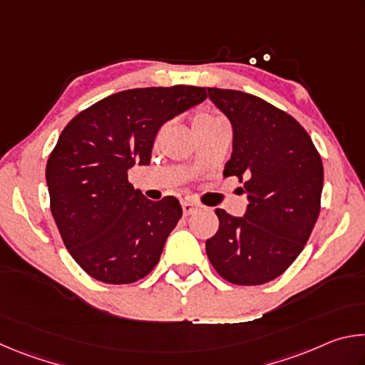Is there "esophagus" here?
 <instances>
[{
  "label": "esophagus",
  "mask_w": 365,
  "mask_h": 365,
  "mask_svg": "<svg viewBox=\"0 0 365 365\" xmlns=\"http://www.w3.org/2000/svg\"><path fill=\"white\" fill-rule=\"evenodd\" d=\"M182 209H183V214H185V215H190V214H193V212L196 211L197 206L195 205L193 201L187 200V201H183V202H182Z\"/></svg>",
  "instance_id": "esophagus-1"
}]
</instances>
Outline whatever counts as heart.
<instances>
[{
    "label": "heart",
    "mask_w": 365,
    "mask_h": 365,
    "mask_svg": "<svg viewBox=\"0 0 365 365\" xmlns=\"http://www.w3.org/2000/svg\"><path fill=\"white\" fill-rule=\"evenodd\" d=\"M219 119H222V117L211 114V113H206V110H201V113L195 114V117H193V127L196 130V128L205 127V125H207V123H212V122L219 120Z\"/></svg>",
    "instance_id": "b5f03b06"
}]
</instances>
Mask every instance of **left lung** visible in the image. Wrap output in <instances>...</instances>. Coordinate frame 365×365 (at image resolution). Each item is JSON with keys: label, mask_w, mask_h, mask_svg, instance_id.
<instances>
[{"label": "left lung", "mask_w": 365, "mask_h": 365, "mask_svg": "<svg viewBox=\"0 0 365 365\" xmlns=\"http://www.w3.org/2000/svg\"><path fill=\"white\" fill-rule=\"evenodd\" d=\"M233 128L224 175L245 178L243 217L215 209L219 230L206 252L235 285H262L280 277L304 248L320 212L324 165L311 137L285 110L238 90L207 88Z\"/></svg>", "instance_id": "8db88e82"}]
</instances>
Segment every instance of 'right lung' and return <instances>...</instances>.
<instances>
[{
	"label": "right lung",
	"mask_w": 365,
	"mask_h": 365,
	"mask_svg": "<svg viewBox=\"0 0 365 365\" xmlns=\"http://www.w3.org/2000/svg\"><path fill=\"white\" fill-rule=\"evenodd\" d=\"M206 98V88L188 85L119 91L77 114L59 135L46 164L51 214L90 277L123 285L159 262L182 206L174 196L150 201L127 170L150 164L163 123Z\"/></svg>",
	"instance_id": "add662e5"
}]
</instances>
